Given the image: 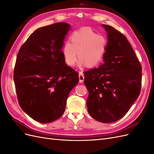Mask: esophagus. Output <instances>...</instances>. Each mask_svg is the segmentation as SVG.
I'll return each instance as SVG.
<instances>
[{
    "label": "esophagus",
    "mask_w": 154,
    "mask_h": 154,
    "mask_svg": "<svg viewBox=\"0 0 154 154\" xmlns=\"http://www.w3.org/2000/svg\"><path fill=\"white\" fill-rule=\"evenodd\" d=\"M84 81V74L82 72H80L79 73V82L80 83H83Z\"/></svg>",
    "instance_id": "esophagus-1"
}]
</instances>
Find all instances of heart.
Segmentation results:
<instances>
[{"label":"heart","mask_w":154,"mask_h":154,"mask_svg":"<svg viewBox=\"0 0 154 154\" xmlns=\"http://www.w3.org/2000/svg\"><path fill=\"white\" fill-rule=\"evenodd\" d=\"M70 42H66L62 49L66 63L73 66L78 58L85 67L96 66L103 59L107 48L105 37L89 29H81L72 32Z\"/></svg>","instance_id":"b5f03b06"}]
</instances>
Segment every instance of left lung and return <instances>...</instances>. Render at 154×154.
I'll return each instance as SVG.
<instances>
[{"mask_svg": "<svg viewBox=\"0 0 154 154\" xmlns=\"http://www.w3.org/2000/svg\"><path fill=\"white\" fill-rule=\"evenodd\" d=\"M104 63L84 72L88 113L100 122H116L127 113L141 92L142 67L126 36L109 25Z\"/></svg>", "mask_w": 154, "mask_h": 154, "instance_id": "left-lung-1", "label": "left lung"}]
</instances>
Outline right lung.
Instances as JSON below:
<instances>
[{
  "instance_id": "right-lung-1",
  "label": "right lung",
  "mask_w": 154,
  "mask_h": 154,
  "mask_svg": "<svg viewBox=\"0 0 154 154\" xmlns=\"http://www.w3.org/2000/svg\"><path fill=\"white\" fill-rule=\"evenodd\" d=\"M70 26L58 22L36 29L18 51L14 69L17 98L22 109L41 123L60 118L78 73L65 62L62 48Z\"/></svg>"
}]
</instances>
